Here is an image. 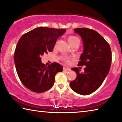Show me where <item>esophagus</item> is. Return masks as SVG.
Instances as JSON below:
<instances>
[{"label": "esophagus", "mask_w": 122, "mask_h": 122, "mask_svg": "<svg viewBox=\"0 0 122 122\" xmlns=\"http://www.w3.org/2000/svg\"><path fill=\"white\" fill-rule=\"evenodd\" d=\"M63 70H64V71H71V69H70L69 68H66V67H64V68H63Z\"/></svg>", "instance_id": "34e87169"}]
</instances>
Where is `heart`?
Returning a JSON list of instances; mask_svg holds the SVG:
<instances>
[{
	"label": "heart",
	"instance_id": "heart-1",
	"mask_svg": "<svg viewBox=\"0 0 122 122\" xmlns=\"http://www.w3.org/2000/svg\"><path fill=\"white\" fill-rule=\"evenodd\" d=\"M68 40L69 43L71 46H73V45L76 44V43L80 42V39L77 36H70L68 38ZM62 60L64 62H65L66 63H69L70 61L68 58H67V57H62Z\"/></svg>",
	"mask_w": 122,
	"mask_h": 122
}]
</instances>
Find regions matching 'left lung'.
<instances>
[{"mask_svg": "<svg viewBox=\"0 0 122 122\" xmlns=\"http://www.w3.org/2000/svg\"><path fill=\"white\" fill-rule=\"evenodd\" d=\"M81 36L83 42V52L78 66H86L84 72L80 73L78 68L71 70L77 77L71 82V89L76 93L88 95L97 89L108 75L111 63L110 45L97 32L86 28L74 29Z\"/></svg>", "mask_w": 122, "mask_h": 122, "instance_id": "1", "label": "left lung"}]
</instances>
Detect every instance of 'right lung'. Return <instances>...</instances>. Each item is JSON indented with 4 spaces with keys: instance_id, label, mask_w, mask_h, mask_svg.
<instances>
[{
    "instance_id": "add662e5",
    "label": "right lung",
    "mask_w": 122,
    "mask_h": 122,
    "mask_svg": "<svg viewBox=\"0 0 122 122\" xmlns=\"http://www.w3.org/2000/svg\"><path fill=\"white\" fill-rule=\"evenodd\" d=\"M64 29L38 27L22 36L14 52V63L20 81L28 89L42 92L52 87L55 76L63 67L54 62L47 66L41 56L51 52L57 39L65 33Z\"/></svg>"
}]
</instances>
